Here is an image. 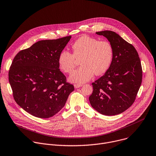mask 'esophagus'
I'll use <instances>...</instances> for the list:
<instances>
[{"label":"esophagus","instance_id":"34e87169","mask_svg":"<svg viewBox=\"0 0 156 156\" xmlns=\"http://www.w3.org/2000/svg\"><path fill=\"white\" fill-rule=\"evenodd\" d=\"M83 85L82 84H74V87H75V88H79V87H81Z\"/></svg>","mask_w":156,"mask_h":156}]
</instances>
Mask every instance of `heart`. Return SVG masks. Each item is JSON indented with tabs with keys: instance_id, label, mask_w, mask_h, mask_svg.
I'll return each mask as SVG.
<instances>
[{
	"instance_id": "heart-1",
	"label": "heart",
	"mask_w": 156,
	"mask_h": 156,
	"mask_svg": "<svg viewBox=\"0 0 156 156\" xmlns=\"http://www.w3.org/2000/svg\"><path fill=\"white\" fill-rule=\"evenodd\" d=\"M72 49L73 54L67 50L61 52L58 65L65 73H71L76 66V59H81L82 66L69 76V80L73 83H83L89 81L94 73L97 76L105 73L112 64L113 50L108 41H98L85 35L76 40Z\"/></svg>"
}]
</instances>
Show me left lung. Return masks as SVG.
I'll return each mask as SVG.
<instances>
[{
    "instance_id": "obj_1",
    "label": "left lung",
    "mask_w": 156,
    "mask_h": 156,
    "mask_svg": "<svg viewBox=\"0 0 156 156\" xmlns=\"http://www.w3.org/2000/svg\"><path fill=\"white\" fill-rule=\"evenodd\" d=\"M109 41L113 50L112 64L104 75L92 83L89 100L99 113H122L133 103L142 81V68L136 50L119 35L111 30L96 32Z\"/></svg>"
}]
</instances>
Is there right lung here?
I'll use <instances>...</instances> for the list:
<instances>
[{"label": "right lung", "instance_id": "1", "mask_svg": "<svg viewBox=\"0 0 156 156\" xmlns=\"http://www.w3.org/2000/svg\"><path fill=\"white\" fill-rule=\"evenodd\" d=\"M70 38L38 41L20 51L13 61L9 78L14 99L34 116H53L74 90L58 65L59 55Z\"/></svg>", "mask_w": 156, "mask_h": 156}]
</instances>
